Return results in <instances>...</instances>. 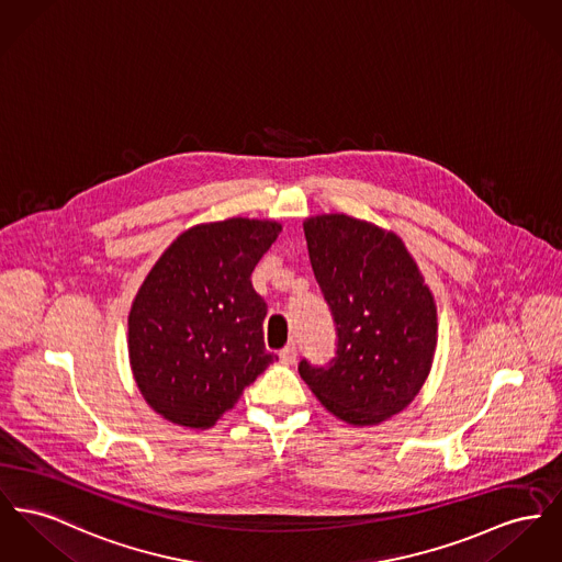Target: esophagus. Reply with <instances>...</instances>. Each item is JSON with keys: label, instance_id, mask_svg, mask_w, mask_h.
<instances>
[{"label": "esophagus", "instance_id": "34e87169", "mask_svg": "<svg viewBox=\"0 0 562 562\" xmlns=\"http://www.w3.org/2000/svg\"><path fill=\"white\" fill-rule=\"evenodd\" d=\"M279 358H281L283 364H294L296 358H299V347H296V342L285 345V347L279 351Z\"/></svg>", "mask_w": 562, "mask_h": 562}]
</instances>
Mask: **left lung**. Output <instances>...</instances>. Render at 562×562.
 <instances>
[{
	"instance_id": "left-lung-1",
	"label": "left lung",
	"mask_w": 562,
	"mask_h": 562,
	"mask_svg": "<svg viewBox=\"0 0 562 562\" xmlns=\"http://www.w3.org/2000/svg\"><path fill=\"white\" fill-rule=\"evenodd\" d=\"M308 258L337 326L335 358L299 373L328 412L358 426L403 412L437 345L430 290L396 234L347 215L304 222Z\"/></svg>"
}]
</instances>
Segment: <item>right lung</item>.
Segmentation results:
<instances>
[{"label":"right lung","instance_id":"right-lung-1","mask_svg":"<svg viewBox=\"0 0 562 562\" xmlns=\"http://www.w3.org/2000/svg\"><path fill=\"white\" fill-rule=\"evenodd\" d=\"M281 225L227 220L183 232L150 268L130 311V360L150 407L209 428L277 360L251 272Z\"/></svg>","mask_w":562,"mask_h":562}]
</instances>
